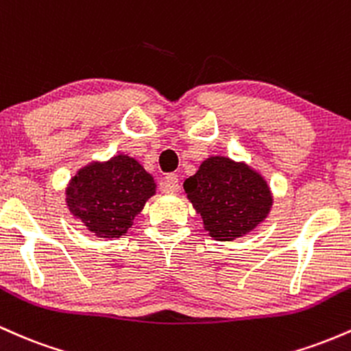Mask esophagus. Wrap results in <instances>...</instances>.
<instances>
[{
	"label": "esophagus",
	"instance_id": "1",
	"mask_svg": "<svg viewBox=\"0 0 351 351\" xmlns=\"http://www.w3.org/2000/svg\"><path fill=\"white\" fill-rule=\"evenodd\" d=\"M180 189V181L176 175H168L162 181V191L163 193H176Z\"/></svg>",
	"mask_w": 351,
	"mask_h": 351
}]
</instances>
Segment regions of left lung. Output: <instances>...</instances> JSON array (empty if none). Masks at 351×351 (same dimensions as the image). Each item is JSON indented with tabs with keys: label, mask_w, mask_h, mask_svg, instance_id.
Returning <instances> with one entry per match:
<instances>
[{
	"label": "left lung",
	"mask_w": 351,
	"mask_h": 351,
	"mask_svg": "<svg viewBox=\"0 0 351 351\" xmlns=\"http://www.w3.org/2000/svg\"><path fill=\"white\" fill-rule=\"evenodd\" d=\"M183 188L203 219L204 231L219 243L247 236L269 216L274 204L271 186L261 171L224 155L203 160Z\"/></svg>",
	"instance_id": "left-lung-1"
}]
</instances>
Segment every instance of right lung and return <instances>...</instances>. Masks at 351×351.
Returning a JSON list of instances; mask_svg holds the SVG:
<instances>
[{
  "label": "right lung",
  "mask_w": 351,
  "mask_h": 351,
  "mask_svg": "<svg viewBox=\"0 0 351 351\" xmlns=\"http://www.w3.org/2000/svg\"><path fill=\"white\" fill-rule=\"evenodd\" d=\"M155 193L143 165L119 153L79 168L66 186V206L92 236L112 241L127 234Z\"/></svg>",
  "instance_id": "right-lung-1"
}]
</instances>
